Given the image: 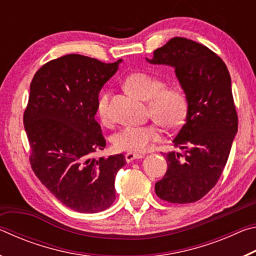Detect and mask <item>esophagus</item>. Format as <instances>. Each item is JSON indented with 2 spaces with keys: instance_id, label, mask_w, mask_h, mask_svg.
<instances>
[{
  "instance_id": "obj_1",
  "label": "esophagus",
  "mask_w": 256,
  "mask_h": 256,
  "mask_svg": "<svg viewBox=\"0 0 256 256\" xmlns=\"http://www.w3.org/2000/svg\"><path fill=\"white\" fill-rule=\"evenodd\" d=\"M141 158H144V154H133V152L125 154V160H126L128 162H131L134 159H141Z\"/></svg>"
}]
</instances>
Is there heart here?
<instances>
[{
  "label": "heart",
  "instance_id": "heart-1",
  "mask_svg": "<svg viewBox=\"0 0 256 256\" xmlns=\"http://www.w3.org/2000/svg\"><path fill=\"white\" fill-rule=\"evenodd\" d=\"M125 88L142 100H146L148 114L156 122L144 125H128L115 134L112 144L118 150L144 152L162 138L159 124L167 130H176L183 124L188 112V97L180 86H166L164 79L148 72H136L126 78ZM110 92L99 94L96 112L102 123L112 120Z\"/></svg>",
  "mask_w": 256,
  "mask_h": 256
}]
</instances>
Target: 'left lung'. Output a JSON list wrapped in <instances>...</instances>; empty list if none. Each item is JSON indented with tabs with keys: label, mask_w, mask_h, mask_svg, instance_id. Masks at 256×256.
<instances>
[{
	"label": "left lung",
	"mask_w": 256,
	"mask_h": 256,
	"mask_svg": "<svg viewBox=\"0 0 256 256\" xmlns=\"http://www.w3.org/2000/svg\"><path fill=\"white\" fill-rule=\"evenodd\" d=\"M146 60L175 68L188 104L185 123L172 140L185 154H164L168 170L156 183V194L178 204L198 201L219 180L237 133L228 68L206 46L182 37L172 38Z\"/></svg>",
	"instance_id": "obj_1"
}]
</instances>
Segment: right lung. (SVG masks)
<instances>
[{
  "label": "right lung",
  "mask_w": 256,
  "mask_h": 256,
  "mask_svg": "<svg viewBox=\"0 0 256 256\" xmlns=\"http://www.w3.org/2000/svg\"><path fill=\"white\" fill-rule=\"evenodd\" d=\"M120 60L102 63L84 55H64L44 64L30 84L24 112L30 164L58 200L82 214L112 204L116 174L126 164L123 154L90 158L106 146L94 120L96 105Z\"/></svg>",
  "instance_id": "right-lung-1"
}]
</instances>
